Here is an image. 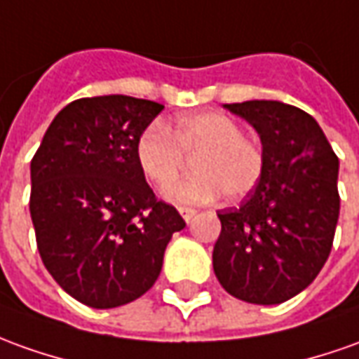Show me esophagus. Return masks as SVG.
Segmentation results:
<instances>
[{
    "instance_id": "esophagus-1",
    "label": "esophagus",
    "mask_w": 359,
    "mask_h": 359,
    "mask_svg": "<svg viewBox=\"0 0 359 359\" xmlns=\"http://www.w3.org/2000/svg\"><path fill=\"white\" fill-rule=\"evenodd\" d=\"M195 212H197V211H195V209H191V207H180V215L184 217L185 222L191 221V219L195 217Z\"/></svg>"
}]
</instances>
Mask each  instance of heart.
<instances>
[{
  "instance_id": "heart-1",
  "label": "heart",
  "mask_w": 359,
  "mask_h": 359,
  "mask_svg": "<svg viewBox=\"0 0 359 359\" xmlns=\"http://www.w3.org/2000/svg\"><path fill=\"white\" fill-rule=\"evenodd\" d=\"M194 156L196 174L164 189L175 205H201L221 194L238 201L256 189L266 172L262 142L242 133L236 118L219 111H201L165 125H148L135 142V160L148 184L164 187L173 181L183 156Z\"/></svg>"
}]
</instances>
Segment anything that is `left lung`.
<instances>
[{"instance_id": "1", "label": "left lung", "mask_w": 359, "mask_h": 359, "mask_svg": "<svg viewBox=\"0 0 359 359\" xmlns=\"http://www.w3.org/2000/svg\"><path fill=\"white\" fill-rule=\"evenodd\" d=\"M258 130L266 172L241 207L219 211L212 269L232 297L278 305L313 283L340 215L338 158L303 109L281 101L224 105Z\"/></svg>"}]
</instances>
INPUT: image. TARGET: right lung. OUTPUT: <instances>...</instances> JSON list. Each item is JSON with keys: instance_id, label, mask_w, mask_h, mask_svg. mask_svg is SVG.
<instances>
[{"instance_id": "add662e5", "label": "right lung", "mask_w": 359, "mask_h": 359, "mask_svg": "<svg viewBox=\"0 0 359 359\" xmlns=\"http://www.w3.org/2000/svg\"><path fill=\"white\" fill-rule=\"evenodd\" d=\"M164 109L130 95L72 101L31 160V219L44 268L93 309L127 305L154 285L185 221L135 160L138 135Z\"/></svg>"}]
</instances>
